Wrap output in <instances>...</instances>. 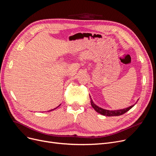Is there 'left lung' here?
Returning <instances> with one entry per match:
<instances>
[{
    "mask_svg": "<svg viewBox=\"0 0 156 156\" xmlns=\"http://www.w3.org/2000/svg\"><path fill=\"white\" fill-rule=\"evenodd\" d=\"M90 103H91V105L92 106V108L96 110L98 113L103 115L105 116H107V117H112V116H119V115H122L124 113H126L127 111L129 110L131 108H132L134 105L136 104L135 103L134 105L128 107L127 108H124V109H122V110H105L103 109L99 106H98L97 105H95L93 102V101L92 99V98L90 96Z\"/></svg>",
    "mask_w": 156,
    "mask_h": 156,
    "instance_id": "8db88e82",
    "label": "left lung"
}]
</instances>
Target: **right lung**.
Returning <instances> with one entry per match:
<instances>
[{
    "mask_svg": "<svg viewBox=\"0 0 156 156\" xmlns=\"http://www.w3.org/2000/svg\"><path fill=\"white\" fill-rule=\"evenodd\" d=\"M60 105H59V106H60ZM56 108H55V109H56ZM53 110H54V109H53ZM51 110H50V111H51Z\"/></svg>",
    "mask_w": 156,
    "mask_h": 156,
    "instance_id": "obj_1",
    "label": "right lung"
}]
</instances>
